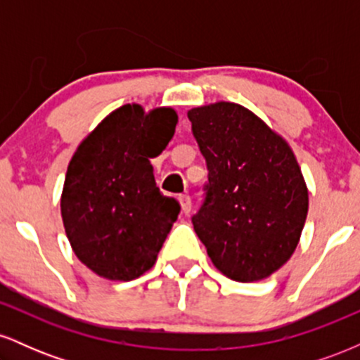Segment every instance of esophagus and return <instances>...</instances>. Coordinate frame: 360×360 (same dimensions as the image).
I'll return each mask as SVG.
<instances>
[{"label":"esophagus","mask_w":360,"mask_h":360,"mask_svg":"<svg viewBox=\"0 0 360 360\" xmlns=\"http://www.w3.org/2000/svg\"><path fill=\"white\" fill-rule=\"evenodd\" d=\"M179 203H181V208H183V213L188 214L189 212H191V198L188 196V194H181L179 196Z\"/></svg>","instance_id":"esophagus-1"}]
</instances>
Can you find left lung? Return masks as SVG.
I'll return each instance as SVG.
<instances>
[{
  "mask_svg": "<svg viewBox=\"0 0 360 360\" xmlns=\"http://www.w3.org/2000/svg\"><path fill=\"white\" fill-rule=\"evenodd\" d=\"M208 167L191 221L218 271L238 283L288 262L308 213V189L286 140L252 111L220 101L188 111Z\"/></svg>",
  "mask_w": 360,
  "mask_h": 360,
  "instance_id": "obj_1",
  "label": "left lung"
}]
</instances>
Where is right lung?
<instances>
[{
    "mask_svg": "<svg viewBox=\"0 0 360 360\" xmlns=\"http://www.w3.org/2000/svg\"><path fill=\"white\" fill-rule=\"evenodd\" d=\"M172 108L115 110L81 142L65 174L60 213L74 254L101 278L131 281L154 266L181 206L154 179L174 135Z\"/></svg>",
    "mask_w": 360,
    "mask_h": 360,
    "instance_id": "1",
    "label": "right lung"
}]
</instances>
